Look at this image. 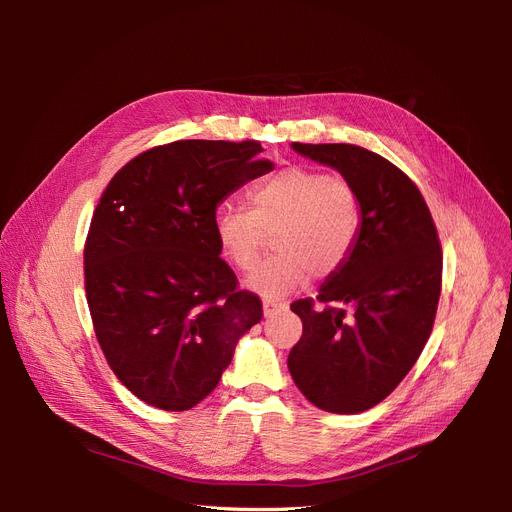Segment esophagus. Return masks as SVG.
<instances>
[{
  "instance_id": "obj_1",
  "label": "esophagus",
  "mask_w": 512,
  "mask_h": 512,
  "mask_svg": "<svg viewBox=\"0 0 512 512\" xmlns=\"http://www.w3.org/2000/svg\"><path fill=\"white\" fill-rule=\"evenodd\" d=\"M288 305L286 303H280V301H262V312H265V316H271L275 312H284Z\"/></svg>"
}]
</instances>
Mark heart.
<instances>
[{"label": "heart", "mask_w": 512, "mask_h": 512, "mask_svg": "<svg viewBox=\"0 0 512 512\" xmlns=\"http://www.w3.org/2000/svg\"><path fill=\"white\" fill-rule=\"evenodd\" d=\"M361 207L352 185L322 170L292 166L258 183L250 209L222 205L213 213V232L222 254L250 271L273 235L277 256L247 277L245 286L262 299H282L305 284L309 271L335 273L359 237Z\"/></svg>", "instance_id": "obj_1"}]
</instances>
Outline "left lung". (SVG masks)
I'll list each match as a JSON object with an SVG mask.
<instances>
[{
  "instance_id": "8db88e82",
  "label": "left lung",
  "mask_w": 512,
  "mask_h": 512,
  "mask_svg": "<svg viewBox=\"0 0 512 512\" xmlns=\"http://www.w3.org/2000/svg\"><path fill=\"white\" fill-rule=\"evenodd\" d=\"M290 147L352 185L361 228L348 260L318 288L324 307L290 305L303 335L288 369L316 408L359 414L395 391L431 335L442 286L438 232L416 185L378 153L344 143Z\"/></svg>"
}]
</instances>
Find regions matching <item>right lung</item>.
<instances>
[{
  "mask_svg": "<svg viewBox=\"0 0 512 512\" xmlns=\"http://www.w3.org/2000/svg\"><path fill=\"white\" fill-rule=\"evenodd\" d=\"M260 151L256 141L153 147L119 170L96 207L85 243L91 320L115 376L153 408L200 404L262 318L213 232L224 200L273 170Z\"/></svg>",
  "mask_w": 512,
  "mask_h": 512,
  "instance_id": "obj_1",
  "label": "right lung"
}]
</instances>
